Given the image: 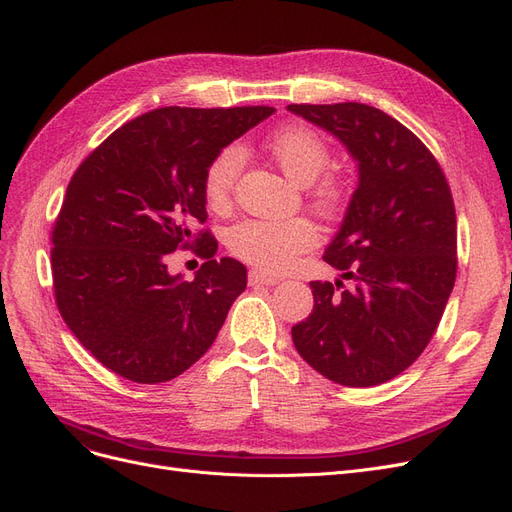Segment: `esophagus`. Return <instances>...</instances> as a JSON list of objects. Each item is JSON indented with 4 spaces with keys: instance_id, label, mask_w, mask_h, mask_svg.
<instances>
[{
    "instance_id": "1",
    "label": "esophagus",
    "mask_w": 512,
    "mask_h": 512,
    "mask_svg": "<svg viewBox=\"0 0 512 512\" xmlns=\"http://www.w3.org/2000/svg\"><path fill=\"white\" fill-rule=\"evenodd\" d=\"M276 282H278L276 276H270V274L261 272V270H251L249 272V285L251 287H272V285H276Z\"/></svg>"
}]
</instances>
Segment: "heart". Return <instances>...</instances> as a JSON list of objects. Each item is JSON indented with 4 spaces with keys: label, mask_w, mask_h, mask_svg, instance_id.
<instances>
[{
    "label": "heart",
    "mask_w": 512,
    "mask_h": 512,
    "mask_svg": "<svg viewBox=\"0 0 512 512\" xmlns=\"http://www.w3.org/2000/svg\"><path fill=\"white\" fill-rule=\"evenodd\" d=\"M268 149L297 185H308L310 204L320 215H335L344 202V183L333 175L320 177L331 162V149L316 130L291 124L276 130L268 139ZM244 149L238 143L225 145L208 162L204 173V198L215 211L230 204L240 170ZM318 234L304 217L293 219H244L227 230L225 244L230 253L251 266L278 274L291 268L295 259L310 251Z\"/></svg>",
    "instance_id": "1"
}]
</instances>
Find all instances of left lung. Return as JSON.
<instances>
[{
  "label": "left lung",
  "instance_id": "8db88e82",
  "mask_svg": "<svg viewBox=\"0 0 512 512\" xmlns=\"http://www.w3.org/2000/svg\"><path fill=\"white\" fill-rule=\"evenodd\" d=\"M289 111L329 130L358 162V187L323 255L352 287L312 280L314 310L291 329L293 344L335 384H384L418 361L456 282L449 183L430 149L382 109L299 103Z\"/></svg>",
  "mask_w": 512,
  "mask_h": 512
}]
</instances>
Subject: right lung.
I'll use <instances>...</instances> for the list:
<instances>
[{
  "mask_svg": "<svg viewBox=\"0 0 512 512\" xmlns=\"http://www.w3.org/2000/svg\"><path fill=\"white\" fill-rule=\"evenodd\" d=\"M274 107H162L126 122L75 170L52 230V285L65 325L109 371L137 384L181 375L213 346L246 289L240 261L215 259L204 173L219 149ZM192 248L194 281L165 259Z\"/></svg>",
  "mask_w": 512,
  "mask_h": 512,
  "instance_id": "1",
  "label": "right lung"
}]
</instances>
